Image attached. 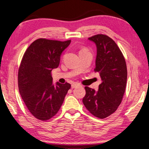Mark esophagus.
Instances as JSON below:
<instances>
[{"label":"esophagus","instance_id":"34e87169","mask_svg":"<svg viewBox=\"0 0 149 149\" xmlns=\"http://www.w3.org/2000/svg\"><path fill=\"white\" fill-rule=\"evenodd\" d=\"M79 86H81L80 83H77V82H75V83H72V88H77V87Z\"/></svg>","mask_w":149,"mask_h":149}]
</instances>
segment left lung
Wrapping results in <instances>:
<instances>
[{"instance_id": "8db88e82", "label": "left lung", "mask_w": 149, "mask_h": 149, "mask_svg": "<svg viewBox=\"0 0 149 149\" xmlns=\"http://www.w3.org/2000/svg\"><path fill=\"white\" fill-rule=\"evenodd\" d=\"M97 47L95 72H99L101 83L97 92L85 86L84 105L92 115L104 119L112 114L121 104L127 79L125 59L120 49L106 35L88 38Z\"/></svg>"}]
</instances>
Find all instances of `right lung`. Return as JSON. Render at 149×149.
<instances>
[{
    "mask_svg": "<svg viewBox=\"0 0 149 149\" xmlns=\"http://www.w3.org/2000/svg\"><path fill=\"white\" fill-rule=\"evenodd\" d=\"M70 42L38 39L23 55L18 72L19 90L28 110L39 120H48L56 114L70 88L68 83L54 85L51 74Z\"/></svg>",
    "mask_w": 149,
    "mask_h": 149,
    "instance_id": "add662e5",
    "label": "right lung"
}]
</instances>
